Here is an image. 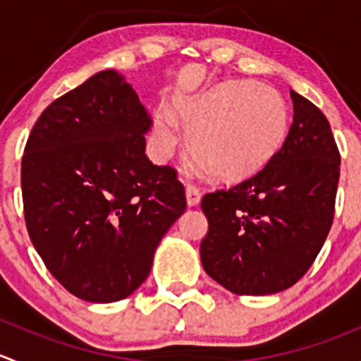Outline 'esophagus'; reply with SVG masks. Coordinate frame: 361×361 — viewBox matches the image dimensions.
<instances>
[{
  "label": "esophagus",
  "instance_id": "obj_1",
  "mask_svg": "<svg viewBox=\"0 0 361 361\" xmlns=\"http://www.w3.org/2000/svg\"><path fill=\"white\" fill-rule=\"evenodd\" d=\"M185 195H187L188 206H195L199 204V201H201V190H199L195 185H187V188H185Z\"/></svg>",
  "mask_w": 361,
  "mask_h": 361
}]
</instances>
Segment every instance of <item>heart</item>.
Segmentation results:
<instances>
[{
    "mask_svg": "<svg viewBox=\"0 0 361 361\" xmlns=\"http://www.w3.org/2000/svg\"><path fill=\"white\" fill-rule=\"evenodd\" d=\"M173 116L157 113V146L171 155L180 145L178 121L188 132L192 157L212 176L238 181L252 176L281 149L289 114L281 93L254 80H226L206 92L180 97Z\"/></svg>",
    "mask_w": 361,
    "mask_h": 361,
    "instance_id": "obj_1",
    "label": "heart"
}]
</instances>
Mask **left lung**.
<instances>
[{"mask_svg":"<svg viewBox=\"0 0 361 361\" xmlns=\"http://www.w3.org/2000/svg\"><path fill=\"white\" fill-rule=\"evenodd\" d=\"M293 123L275 157L248 180L206 194V274L234 295L291 288L319 254L335 212L341 153L326 116L291 90Z\"/></svg>","mask_w":361,"mask_h":361,"instance_id":"8db88e82","label":"left lung"}]
</instances>
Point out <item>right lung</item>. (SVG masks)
<instances>
[{"label":"right lung","mask_w":361,"mask_h":361,"mask_svg":"<svg viewBox=\"0 0 361 361\" xmlns=\"http://www.w3.org/2000/svg\"><path fill=\"white\" fill-rule=\"evenodd\" d=\"M152 128L137 93L104 70L56 99L23 155L24 219L52 277L92 303L130 296L187 208L169 166L146 157Z\"/></svg>","instance_id":"1"}]
</instances>
